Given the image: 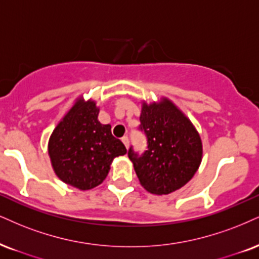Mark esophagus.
Here are the masks:
<instances>
[{"label": "esophagus", "instance_id": "obj_1", "mask_svg": "<svg viewBox=\"0 0 259 259\" xmlns=\"http://www.w3.org/2000/svg\"><path fill=\"white\" fill-rule=\"evenodd\" d=\"M121 140H122V143L124 144V146H126L127 149H128V146H130V139H128V137H122V138H121Z\"/></svg>", "mask_w": 259, "mask_h": 259}]
</instances>
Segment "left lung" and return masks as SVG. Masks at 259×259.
Masks as SVG:
<instances>
[{"label": "left lung", "instance_id": "left-lung-1", "mask_svg": "<svg viewBox=\"0 0 259 259\" xmlns=\"http://www.w3.org/2000/svg\"><path fill=\"white\" fill-rule=\"evenodd\" d=\"M139 130L145 133L146 150L142 155L131 146L142 186L154 194H169L186 185L196 174L203 156L197 132L185 114L167 98L161 103H143Z\"/></svg>", "mask_w": 259, "mask_h": 259}]
</instances>
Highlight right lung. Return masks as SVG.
Segmentation results:
<instances>
[{
    "mask_svg": "<svg viewBox=\"0 0 259 259\" xmlns=\"http://www.w3.org/2000/svg\"><path fill=\"white\" fill-rule=\"evenodd\" d=\"M98 113L94 101H76L57 123L48 145L55 174L82 191L103 183L113 159L127 152L111 135L110 124L98 121Z\"/></svg>",
    "mask_w": 259,
    "mask_h": 259,
    "instance_id": "right-lung-1",
    "label": "right lung"
}]
</instances>
